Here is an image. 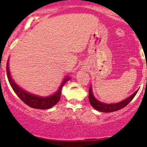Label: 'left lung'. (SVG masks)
Instances as JSON below:
<instances>
[{
  "mask_svg": "<svg viewBox=\"0 0 147 147\" xmlns=\"http://www.w3.org/2000/svg\"><path fill=\"white\" fill-rule=\"evenodd\" d=\"M138 91V90H136L134 93H133L131 96H129V97H127V98L124 99V100L122 101V102L113 103V104H106V103H103L102 102H100V101L97 100V99L95 98L93 93H92V86H91L90 85V88H89L88 99L91 106L97 111L104 113H111L114 112V111H117L118 110H120V109L125 107V106L132 100L133 97L136 96Z\"/></svg>",
  "mask_w": 147,
  "mask_h": 147,
  "instance_id": "8db88e82",
  "label": "left lung"
}]
</instances>
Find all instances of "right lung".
I'll use <instances>...</instances> for the list:
<instances>
[{
  "instance_id": "right-lung-1",
  "label": "right lung",
  "mask_w": 147,
  "mask_h": 147,
  "mask_svg": "<svg viewBox=\"0 0 147 147\" xmlns=\"http://www.w3.org/2000/svg\"><path fill=\"white\" fill-rule=\"evenodd\" d=\"M6 70L8 81H9L10 86L12 88L15 93L25 104L29 106L30 107L36 109H48L55 106V104H57L60 99L62 88H63L64 84L69 81V79H70V77L68 76L65 77L56 92H55L52 95L47 96V97H41V96L34 95V94L27 92L15 83L14 79L11 77V74H10L9 68V59L7 62Z\"/></svg>"
}]
</instances>
